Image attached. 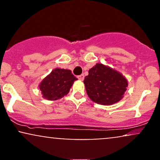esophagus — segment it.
<instances>
[{
  "mask_svg": "<svg viewBox=\"0 0 160 160\" xmlns=\"http://www.w3.org/2000/svg\"><path fill=\"white\" fill-rule=\"evenodd\" d=\"M78 79L80 80H84V75L81 74V75H80V76H78Z\"/></svg>",
  "mask_w": 160,
  "mask_h": 160,
  "instance_id": "34e87169",
  "label": "esophagus"
}]
</instances>
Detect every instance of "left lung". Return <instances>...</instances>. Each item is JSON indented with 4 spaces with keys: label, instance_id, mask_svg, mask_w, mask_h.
<instances>
[{
    "label": "left lung",
    "instance_id": "left-lung-1",
    "mask_svg": "<svg viewBox=\"0 0 160 160\" xmlns=\"http://www.w3.org/2000/svg\"><path fill=\"white\" fill-rule=\"evenodd\" d=\"M88 96L102 105H111L123 98L128 80L120 72L102 63L89 70L83 80Z\"/></svg>",
    "mask_w": 160,
    "mask_h": 160
}]
</instances>
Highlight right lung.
<instances>
[{"label": "right lung", "instance_id": "add662e5", "mask_svg": "<svg viewBox=\"0 0 160 160\" xmlns=\"http://www.w3.org/2000/svg\"><path fill=\"white\" fill-rule=\"evenodd\" d=\"M76 77L71 70L55 68L40 82L39 89L42 97L49 101H56L68 94Z\"/></svg>", "mask_w": 160, "mask_h": 160}]
</instances>
